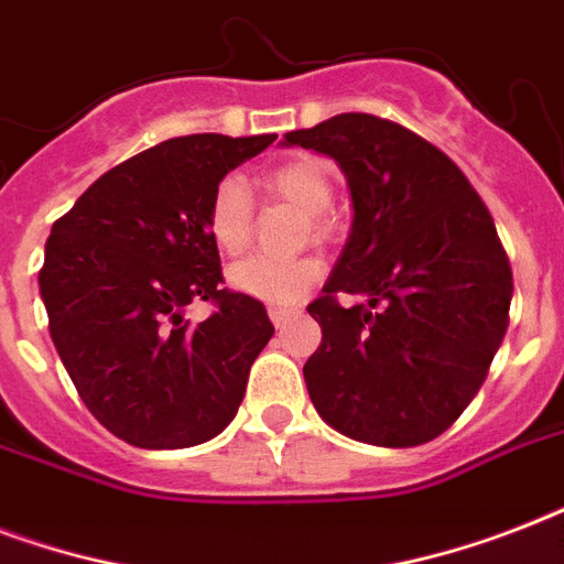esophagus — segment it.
Returning <instances> with one entry per match:
<instances>
[{"instance_id": "1", "label": "esophagus", "mask_w": 564, "mask_h": 564, "mask_svg": "<svg viewBox=\"0 0 564 564\" xmlns=\"http://www.w3.org/2000/svg\"><path fill=\"white\" fill-rule=\"evenodd\" d=\"M299 316V310H290V307H269V318H272L274 327H283L286 322Z\"/></svg>"}]
</instances>
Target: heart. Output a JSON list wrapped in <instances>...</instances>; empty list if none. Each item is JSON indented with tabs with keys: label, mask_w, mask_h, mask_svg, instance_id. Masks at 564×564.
Wrapping results in <instances>:
<instances>
[{
	"label": "heart",
	"mask_w": 564,
	"mask_h": 564,
	"mask_svg": "<svg viewBox=\"0 0 564 564\" xmlns=\"http://www.w3.org/2000/svg\"><path fill=\"white\" fill-rule=\"evenodd\" d=\"M265 193L295 204L307 216H322L334 204V181L318 161L301 158L274 166L260 178ZM254 225V202L239 178H221L207 204V234L213 246L225 254L246 251ZM322 278V265L313 257L295 260H269V257H246L228 269L230 290L265 304H295L313 283Z\"/></svg>",
	"instance_id": "1"
}]
</instances>
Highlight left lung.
Instances as JSON below:
<instances>
[{"mask_svg":"<svg viewBox=\"0 0 564 564\" xmlns=\"http://www.w3.org/2000/svg\"><path fill=\"white\" fill-rule=\"evenodd\" d=\"M283 145L325 154L351 193V234L307 307L322 345L304 362L310 401L348 438L424 445L454 424L509 325L512 269L459 166L403 126L339 113ZM336 291L366 305L343 308Z\"/></svg>","mask_w":564,"mask_h":564,"instance_id":"obj_1","label":"left lung"}]
</instances>
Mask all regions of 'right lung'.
Instances as JSON below:
<instances>
[{
    "label": "right lung",
    "instance_id": "obj_1",
    "mask_svg": "<svg viewBox=\"0 0 564 564\" xmlns=\"http://www.w3.org/2000/svg\"><path fill=\"white\" fill-rule=\"evenodd\" d=\"M272 143L175 137L105 172L52 225L40 269L48 334L87 410L128 445H202L237 415L274 327L260 301L219 290L207 204ZM193 300L217 313L193 326Z\"/></svg>",
    "mask_w": 564,
    "mask_h": 564
}]
</instances>
